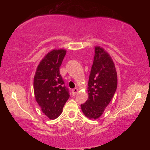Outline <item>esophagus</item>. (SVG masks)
Returning a JSON list of instances; mask_svg holds the SVG:
<instances>
[{
    "mask_svg": "<svg viewBox=\"0 0 150 150\" xmlns=\"http://www.w3.org/2000/svg\"><path fill=\"white\" fill-rule=\"evenodd\" d=\"M77 91H78V89H77V88H73V89L72 90V95H73V96H75V95H76V94H77Z\"/></svg>",
    "mask_w": 150,
    "mask_h": 150,
    "instance_id": "esophagus-1",
    "label": "esophagus"
}]
</instances>
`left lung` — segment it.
<instances>
[{
  "mask_svg": "<svg viewBox=\"0 0 150 150\" xmlns=\"http://www.w3.org/2000/svg\"><path fill=\"white\" fill-rule=\"evenodd\" d=\"M117 88V73L113 61L103 48L95 47V56L88 83V97L81 105L85 116L96 119L102 115Z\"/></svg>",
  "mask_w": 150,
  "mask_h": 150,
  "instance_id": "obj_1",
  "label": "left lung"
}]
</instances>
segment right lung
Here are the masks:
<instances>
[{
  "instance_id": "right-lung-1",
  "label": "right lung",
  "mask_w": 150,
  "mask_h": 150,
  "mask_svg": "<svg viewBox=\"0 0 150 150\" xmlns=\"http://www.w3.org/2000/svg\"><path fill=\"white\" fill-rule=\"evenodd\" d=\"M66 54L64 50H52L45 55L37 68L34 79L35 100L50 119L57 118L69 98V91L59 73Z\"/></svg>"
}]
</instances>
